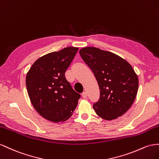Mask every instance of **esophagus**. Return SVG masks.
Segmentation results:
<instances>
[{"mask_svg":"<svg viewBox=\"0 0 159 159\" xmlns=\"http://www.w3.org/2000/svg\"><path fill=\"white\" fill-rule=\"evenodd\" d=\"M82 96H83V97L84 98H86L87 97V92H83V94H82Z\"/></svg>","mask_w":159,"mask_h":159,"instance_id":"esophagus-1","label":"esophagus"}]
</instances>
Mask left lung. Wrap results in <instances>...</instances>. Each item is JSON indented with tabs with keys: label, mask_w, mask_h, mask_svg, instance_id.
<instances>
[{
	"label": "left lung",
	"mask_w": 159,
	"mask_h": 159,
	"mask_svg": "<svg viewBox=\"0 0 159 159\" xmlns=\"http://www.w3.org/2000/svg\"><path fill=\"white\" fill-rule=\"evenodd\" d=\"M92 70L100 89V98L93 108L102 119H115L127 111L134 102L139 79L129 63L116 54L96 47L79 51Z\"/></svg>",
	"instance_id": "obj_1"
}]
</instances>
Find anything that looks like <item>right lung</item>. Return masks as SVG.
<instances>
[{
	"label": "right lung",
	"instance_id": "add662e5",
	"mask_svg": "<svg viewBox=\"0 0 159 159\" xmlns=\"http://www.w3.org/2000/svg\"><path fill=\"white\" fill-rule=\"evenodd\" d=\"M78 50L66 47L47 54L36 61L26 75V85L32 105L50 121L67 120L80 98L65 78V72Z\"/></svg>",
	"mask_w": 159,
	"mask_h": 159
}]
</instances>
